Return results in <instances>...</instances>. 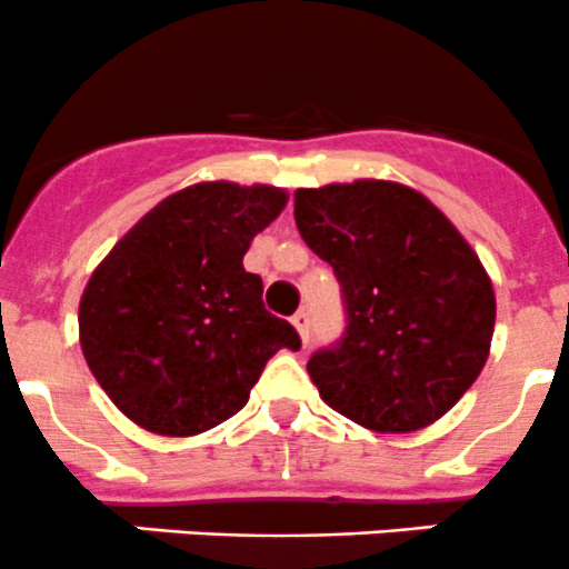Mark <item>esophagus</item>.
<instances>
[{"label": "esophagus", "mask_w": 569, "mask_h": 569, "mask_svg": "<svg viewBox=\"0 0 569 569\" xmlns=\"http://www.w3.org/2000/svg\"><path fill=\"white\" fill-rule=\"evenodd\" d=\"M291 325L300 332L302 343H308V332H311V317H308V311H297L295 317H291Z\"/></svg>", "instance_id": "1"}]
</instances>
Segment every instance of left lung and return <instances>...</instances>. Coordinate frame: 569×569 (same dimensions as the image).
I'll list each match as a JSON object with an SVG mask.
<instances>
[{
	"mask_svg": "<svg viewBox=\"0 0 569 569\" xmlns=\"http://www.w3.org/2000/svg\"><path fill=\"white\" fill-rule=\"evenodd\" d=\"M300 237L341 283L347 330L308 360L319 396L375 432H416L481 375L496 295L479 256L416 189L360 178L297 189Z\"/></svg>",
	"mask_w": 569,
	"mask_h": 569,
	"instance_id": "obj_1",
	"label": "left lung"
}]
</instances>
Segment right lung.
Returning <instances> with one entry per match:
<instances>
[{"label":"right lung","instance_id":"obj_1","mask_svg":"<svg viewBox=\"0 0 569 569\" xmlns=\"http://www.w3.org/2000/svg\"><path fill=\"white\" fill-rule=\"evenodd\" d=\"M286 189L203 181L153 206L96 267L79 302L90 371L126 418L189 438L237 416L278 349H300L244 272Z\"/></svg>","mask_w":569,"mask_h":569}]
</instances>
